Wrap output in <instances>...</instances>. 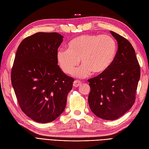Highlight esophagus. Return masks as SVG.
<instances>
[{"instance_id": "1", "label": "esophagus", "mask_w": 149, "mask_h": 149, "mask_svg": "<svg viewBox=\"0 0 149 149\" xmlns=\"http://www.w3.org/2000/svg\"><path fill=\"white\" fill-rule=\"evenodd\" d=\"M81 84V81H78V80H75V81H74V83H73V86H74V87H78Z\"/></svg>"}]
</instances>
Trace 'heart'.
I'll list each match as a JSON object with an SVG mask.
<instances>
[{
  "label": "heart",
  "instance_id": "heart-1",
  "mask_svg": "<svg viewBox=\"0 0 149 149\" xmlns=\"http://www.w3.org/2000/svg\"><path fill=\"white\" fill-rule=\"evenodd\" d=\"M116 50L115 40L110 36L83 34L72 40L67 49H59L56 59L61 70L68 75L73 74L81 59L83 65L75 75L84 78L91 72L99 75L106 72L115 60Z\"/></svg>",
  "mask_w": 149,
  "mask_h": 149
}]
</instances>
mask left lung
I'll return each instance as SVG.
<instances>
[{
	"label": "left lung",
	"mask_w": 149,
	"mask_h": 149,
	"mask_svg": "<svg viewBox=\"0 0 149 149\" xmlns=\"http://www.w3.org/2000/svg\"><path fill=\"white\" fill-rule=\"evenodd\" d=\"M118 43L111 66L103 74L88 80L91 88L88 104L99 118L113 120L131 108L140 78V67L135 50L125 38L110 31Z\"/></svg>",
	"instance_id": "1"
}]
</instances>
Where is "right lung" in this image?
<instances>
[{
    "instance_id": "add662e5",
    "label": "right lung",
    "mask_w": 149,
    "mask_h": 149,
    "mask_svg": "<svg viewBox=\"0 0 149 149\" xmlns=\"http://www.w3.org/2000/svg\"><path fill=\"white\" fill-rule=\"evenodd\" d=\"M63 36L36 33L19 45L11 83L22 111L34 121L48 123L64 111L74 79L58 65L56 53Z\"/></svg>"
}]
</instances>
